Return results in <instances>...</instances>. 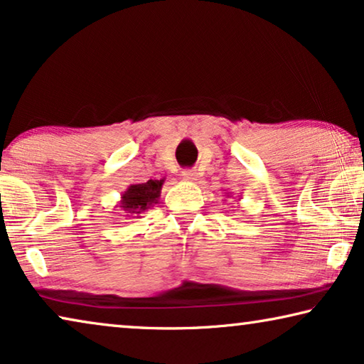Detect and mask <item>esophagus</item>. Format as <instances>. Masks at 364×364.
Returning a JSON list of instances; mask_svg holds the SVG:
<instances>
[{"instance_id": "1", "label": "esophagus", "mask_w": 364, "mask_h": 364, "mask_svg": "<svg viewBox=\"0 0 364 364\" xmlns=\"http://www.w3.org/2000/svg\"><path fill=\"white\" fill-rule=\"evenodd\" d=\"M183 178L186 181H196L198 180V173L194 170H184L183 171Z\"/></svg>"}]
</instances>
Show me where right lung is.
<instances>
[{
	"label": "right lung",
	"instance_id": "obj_1",
	"mask_svg": "<svg viewBox=\"0 0 364 364\" xmlns=\"http://www.w3.org/2000/svg\"><path fill=\"white\" fill-rule=\"evenodd\" d=\"M164 183L165 180H149L147 183L130 184L119 200L122 214H126L129 219H137L145 210L154 208L159 203Z\"/></svg>",
	"mask_w": 364,
	"mask_h": 364
}]
</instances>
